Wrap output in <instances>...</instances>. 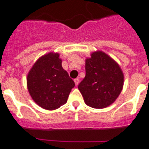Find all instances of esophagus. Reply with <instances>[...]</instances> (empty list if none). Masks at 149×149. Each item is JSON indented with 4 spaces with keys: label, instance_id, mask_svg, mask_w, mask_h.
I'll return each instance as SVG.
<instances>
[{
    "label": "esophagus",
    "instance_id": "obj_1",
    "mask_svg": "<svg viewBox=\"0 0 149 149\" xmlns=\"http://www.w3.org/2000/svg\"><path fill=\"white\" fill-rule=\"evenodd\" d=\"M79 78H76V79H74V83H75V86H77V85H78V83H79Z\"/></svg>",
    "mask_w": 149,
    "mask_h": 149
}]
</instances>
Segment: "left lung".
Returning a JSON list of instances; mask_svg holds the SVG:
<instances>
[{
    "label": "left lung",
    "instance_id": "left-lung-1",
    "mask_svg": "<svg viewBox=\"0 0 149 149\" xmlns=\"http://www.w3.org/2000/svg\"><path fill=\"white\" fill-rule=\"evenodd\" d=\"M124 86V73L118 63L102 51L86 59V77L78 88L87 105L102 109L113 104Z\"/></svg>",
    "mask_w": 149,
    "mask_h": 149
}]
</instances>
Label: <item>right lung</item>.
<instances>
[{"label": "right lung", "mask_w": 149, "mask_h": 149, "mask_svg": "<svg viewBox=\"0 0 149 149\" xmlns=\"http://www.w3.org/2000/svg\"><path fill=\"white\" fill-rule=\"evenodd\" d=\"M58 52L41 56L30 69L27 87L31 98L39 106L54 110L66 103L74 82L62 67Z\"/></svg>", "instance_id": "right-lung-1"}]
</instances>
